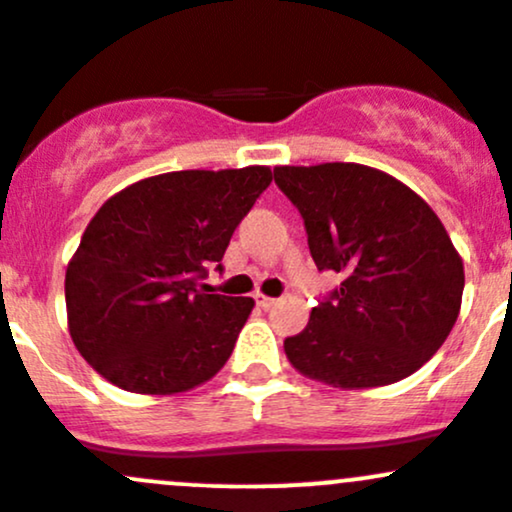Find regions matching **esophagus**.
Instances as JSON below:
<instances>
[{
	"label": "esophagus",
	"instance_id": "esophagus-1",
	"mask_svg": "<svg viewBox=\"0 0 512 512\" xmlns=\"http://www.w3.org/2000/svg\"><path fill=\"white\" fill-rule=\"evenodd\" d=\"M255 302H257V307H260V309H272V307H275V304H277V299L265 297V294L257 292V294H255Z\"/></svg>",
	"mask_w": 512,
	"mask_h": 512
}]
</instances>
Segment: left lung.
Returning a JSON list of instances; mask_svg holds the SVG:
<instances>
[{
  "instance_id": "obj_1",
  "label": "left lung",
  "mask_w": 512,
  "mask_h": 512,
  "mask_svg": "<svg viewBox=\"0 0 512 512\" xmlns=\"http://www.w3.org/2000/svg\"><path fill=\"white\" fill-rule=\"evenodd\" d=\"M275 183L299 210L319 272L337 289L285 339L309 379L386 386L421 369L458 319L463 262L446 227L404 183L359 163L282 165Z\"/></svg>"
}]
</instances>
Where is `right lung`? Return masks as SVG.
<instances>
[{"mask_svg":"<svg viewBox=\"0 0 512 512\" xmlns=\"http://www.w3.org/2000/svg\"><path fill=\"white\" fill-rule=\"evenodd\" d=\"M272 183L270 168L178 170L138 180L94 215L66 267L76 349L136 394L213 379L235 349L252 297L208 294V267Z\"/></svg>","mask_w":512,"mask_h":512,"instance_id":"add662e5","label":"right lung"}]
</instances>
